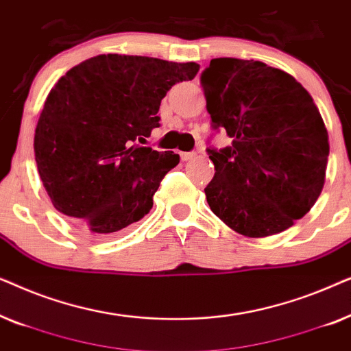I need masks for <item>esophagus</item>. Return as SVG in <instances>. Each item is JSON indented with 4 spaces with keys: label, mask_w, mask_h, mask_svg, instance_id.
<instances>
[{
    "label": "esophagus",
    "mask_w": 351,
    "mask_h": 351,
    "mask_svg": "<svg viewBox=\"0 0 351 351\" xmlns=\"http://www.w3.org/2000/svg\"><path fill=\"white\" fill-rule=\"evenodd\" d=\"M196 156V153H193V152H182L180 153V158L184 161H190V160H193V158Z\"/></svg>",
    "instance_id": "1"
}]
</instances>
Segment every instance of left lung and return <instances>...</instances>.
I'll list each match as a JSON object with an SVG mask.
<instances>
[{
  "mask_svg": "<svg viewBox=\"0 0 351 351\" xmlns=\"http://www.w3.org/2000/svg\"><path fill=\"white\" fill-rule=\"evenodd\" d=\"M201 84L214 128L233 138L208 150L210 210L247 238L285 232L324 186L329 136L318 107L294 76L258 60L213 59Z\"/></svg>",
  "mask_w": 351,
  "mask_h": 351,
  "instance_id": "1",
  "label": "left lung"
}]
</instances>
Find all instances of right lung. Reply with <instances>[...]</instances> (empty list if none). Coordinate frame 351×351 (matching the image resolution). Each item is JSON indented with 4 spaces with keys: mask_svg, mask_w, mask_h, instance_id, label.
I'll return each mask as SVG.
<instances>
[{
    "mask_svg": "<svg viewBox=\"0 0 351 351\" xmlns=\"http://www.w3.org/2000/svg\"><path fill=\"white\" fill-rule=\"evenodd\" d=\"M198 71L195 62L102 54L59 78L33 142L54 208L97 237L145 217L161 179L180 158L137 142L145 143L160 126L158 110L167 90Z\"/></svg>",
    "mask_w": 351,
    "mask_h": 351,
    "instance_id": "add662e5",
    "label": "right lung"
}]
</instances>
